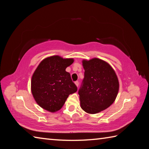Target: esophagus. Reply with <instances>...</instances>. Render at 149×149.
Listing matches in <instances>:
<instances>
[{
    "label": "esophagus",
    "mask_w": 149,
    "mask_h": 149,
    "mask_svg": "<svg viewBox=\"0 0 149 149\" xmlns=\"http://www.w3.org/2000/svg\"><path fill=\"white\" fill-rule=\"evenodd\" d=\"M75 85H76V86H77V87L79 86V83L78 81H75Z\"/></svg>",
    "instance_id": "1"
}]
</instances>
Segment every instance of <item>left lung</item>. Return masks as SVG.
<instances>
[{"label": "left lung", "instance_id": "1", "mask_svg": "<svg viewBox=\"0 0 149 149\" xmlns=\"http://www.w3.org/2000/svg\"><path fill=\"white\" fill-rule=\"evenodd\" d=\"M84 77L79 90L81 107L85 112L95 114L115 102L119 82L111 65L99 58L83 60Z\"/></svg>", "mask_w": 149, "mask_h": 149}]
</instances>
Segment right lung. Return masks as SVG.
<instances>
[{"label": "right lung", "mask_w": 149, "mask_h": 149, "mask_svg": "<svg viewBox=\"0 0 149 149\" xmlns=\"http://www.w3.org/2000/svg\"><path fill=\"white\" fill-rule=\"evenodd\" d=\"M72 58L52 56L42 60L33 73L31 91L34 100L43 109L54 113L64 105L69 95L76 92L66 68L74 63Z\"/></svg>", "instance_id": "right-lung-1"}]
</instances>
